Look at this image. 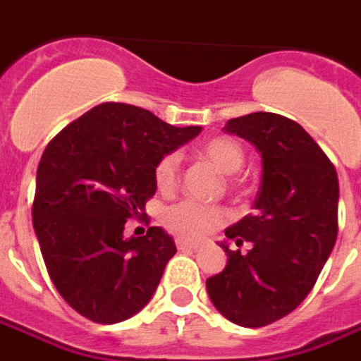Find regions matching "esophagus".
<instances>
[{
    "label": "esophagus",
    "instance_id": "34e87169",
    "mask_svg": "<svg viewBox=\"0 0 361 361\" xmlns=\"http://www.w3.org/2000/svg\"><path fill=\"white\" fill-rule=\"evenodd\" d=\"M176 245L180 251H188V250H199V243L195 242H188V240H176Z\"/></svg>",
    "mask_w": 361,
    "mask_h": 361
}]
</instances>
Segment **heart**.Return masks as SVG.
Instances as JSON below:
<instances>
[{"instance_id": "b5f03b06", "label": "heart", "mask_w": 361, "mask_h": 361, "mask_svg": "<svg viewBox=\"0 0 361 361\" xmlns=\"http://www.w3.org/2000/svg\"><path fill=\"white\" fill-rule=\"evenodd\" d=\"M199 157L219 168L222 173H235L245 160V150L232 137H212L199 149ZM154 181L160 191H173L180 181V158L176 152H168L158 160L154 168ZM230 183L243 189V181L232 176ZM230 220V212L222 204L197 203L193 199H183L180 203L166 207L162 212V224L170 234L181 240H201Z\"/></svg>"}]
</instances>
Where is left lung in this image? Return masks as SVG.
<instances>
[{"instance_id":"left-lung-1","label":"left lung","mask_w":361,"mask_h":361,"mask_svg":"<svg viewBox=\"0 0 361 361\" xmlns=\"http://www.w3.org/2000/svg\"><path fill=\"white\" fill-rule=\"evenodd\" d=\"M226 133L253 142L263 178L255 212L226 228L228 265L207 279L214 307L235 325L257 329L294 311L315 286L338 234V176L294 119L255 111L230 119Z\"/></svg>"}]
</instances>
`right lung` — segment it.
Listing matches in <instances>:
<instances>
[{
    "label": "right lung",
    "instance_id": "add662e5",
    "mask_svg": "<svg viewBox=\"0 0 361 361\" xmlns=\"http://www.w3.org/2000/svg\"><path fill=\"white\" fill-rule=\"evenodd\" d=\"M199 131L139 106L104 102L48 142L32 224L54 286L82 317L111 325L149 303L176 245L158 226L127 240L126 222L147 216L158 160Z\"/></svg>",
    "mask_w": 361,
    "mask_h": 361
}]
</instances>
